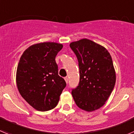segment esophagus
<instances>
[{"instance_id":"esophagus-1","label":"esophagus","mask_w":134,"mask_h":134,"mask_svg":"<svg viewBox=\"0 0 134 134\" xmlns=\"http://www.w3.org/2000/svg\"><path fill=\"white\" fill-rule=\"evenodd\" d=\"M64 80H65V81H66V83H68V77H65Z\"/></svg>"}]
</instances>
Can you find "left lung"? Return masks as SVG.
<instances>
[{"mask_svg": "<svg viewBox=\"0 0 134 134\" xmlns=\"http://www.w3.org/2000/svg\"><path fill=\"white\" fill-rule=\"evenodd\" d=\"M77 57L80 82L72 95L78 107L87 112L102 107L111 95L116 81L113 60L105 47L88 39L70 43Z\"/></svg>", "mask_w": 134, "mask_h": 134, "instance_id": "8db88e82", "label": "left lung"}]
</instances>
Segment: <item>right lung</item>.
Instances as JSON below:
<instances>
[{"instance_id":"obj_1","label":"right lung","mask_w":134,"mask_h":134,"mask_svg":"<svg viewBox=\"0 0 134 134\" xmlns=\"http://www.w3.org/2000/svg\"><path fill=\"white\" fill-rule=\"evenodd\" d=\"M63 45L55 42L29 46L21 55L16 73V83L21 97L33 108L47 111L56 107L66 84L58 75L57 54Z\"/></svg>"}]
</instances>
